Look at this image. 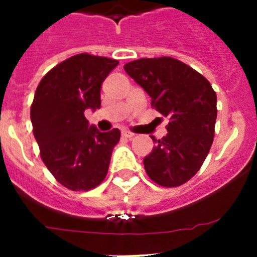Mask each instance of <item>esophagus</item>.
Segmentation results:
<instances>
[{
	"label": "esophagus",
	"mask_w": 257,
	"mask_h": 257,
	"mask_svg": "<svg viewBox=\"0 0 257 257\" xmlns=\"http://www.w3.org/2000/svg\"><path fill=\"white\" fill-rule=\"evenodd\" d=\"M122 136H123V138H126V139H133L134 134L128 133V131H122Z\"/></svg>",
	"instance_id": "34e87169"
}]
</instances>
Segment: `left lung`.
<instances>
[{
  "instance_id": "8db88e82",
  "label": "left lung",
  "mask_w": 257,
  "mask_h": 257,
  "mask_svg": "<svg viewBox=\"0 0 257 257\" xmlns=\"http://www.w3.org/2000/svg\"><path fill=\"white\" fill-rule=\"evenodd\" d=\"M126 73L144 88L152 106L169 117L167 135L144 158L149 178L166 188L180 187L205 162L215 135L216 92L205 77L178 59H138Z\"/></svg>"
}]
</instances>
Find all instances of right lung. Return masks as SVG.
<instances>
[{
  "label": "right lung",
  "mask_w": 257,
  "mask_h": 257,
  "mask_svg": "<svg viewBox=\"0 0 257 257\" xmlns=\"http://www.w3.org/2000/svg\"><path fill=\"white\" fill-rule=\"evenodd\" d=\"M118 60L78 54L49 70L31 106L33 135L54 178L70 190H90L105 179L121 133L88 126L86 109L100 108L104 79Z\"/></svg>",
  "instance_id": "add662e5"
}]
</instances>
